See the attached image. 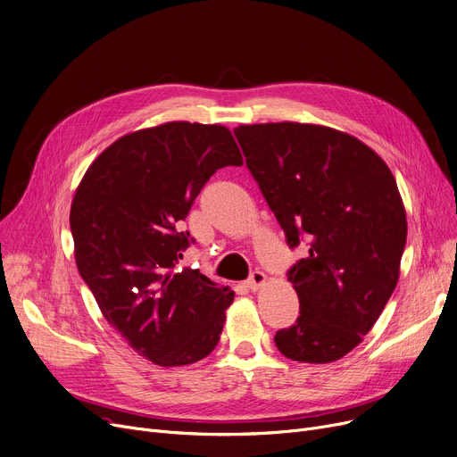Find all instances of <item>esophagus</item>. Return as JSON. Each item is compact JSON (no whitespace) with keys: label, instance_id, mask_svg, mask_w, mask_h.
Listing matches in <instances>:
<instances>
[{"label":"esophagus","instance_id":"esophagus-1","mask_svg":"<svg viewBox=\"0 0 457 457\" xmlns=\"http://www.w3.org/2000/svg\"><path fill=\"white\" fill-rule=\"evenodd\" d=\"M265 272H262V270H252L250 272V276H248V280H246V287H250L252 291H255V289H260L263 284H265Z\"/></svg>","mask_w":457,"mask_h":457}]
</instances>
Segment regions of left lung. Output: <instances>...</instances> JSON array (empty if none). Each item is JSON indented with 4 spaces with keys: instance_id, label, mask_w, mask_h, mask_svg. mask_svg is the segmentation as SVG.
<instances>
[{
    "instance_id": "8db88e82",
    "label": "left lung",
    "mask_w": 457,
    "mask_h": 457,
    "mask_svg": "<svg viewBox=\"0 0 457 457\" xmlns=\"http://www.w3.org/2000/svg\"><path fill=\"white\" fill-rule=\"evenodd\" d=\"M233 134L287 246L308 250L287 270L301 315L274 344L291 361H338L398 284L407 218L394 175L368 145L328 127L241 125Z\"/></svg>"
}]
</instances>
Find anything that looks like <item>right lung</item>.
<instances>
[{"label":"right lung","mask_w":457,"mask_h":457,"mask_svg":"<svg viewBox=\"0 0 457 457\" xmlns=\"http://www.w3.org/2000/svg\"><path fill=\"white\" fill-rule=\"evenodd\" d=\"M226 166H243L226 127L177 121L119 137L76 190L78 270L106 321L158 366L202 361L220 340L233 291L175 265L194 243L177 226Z\"/></svg>","instance_id":"obj_1"}]
</instances>
